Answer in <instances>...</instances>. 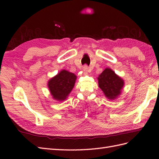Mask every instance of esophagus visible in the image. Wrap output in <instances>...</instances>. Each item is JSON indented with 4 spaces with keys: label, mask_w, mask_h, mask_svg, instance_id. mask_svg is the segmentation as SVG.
Listing matches in <instances>:
<instances>
[{
    "label": "esophagus",
    "mask_w": 159,
    "mask_h": 159,
    "mask_svg": "<svg viewBox=\"0 0 159 159\" xmlns=\"http://www.w3.org/2000/svg\"><path fill=\"white\" fill-rule=\"evenodd\" d=\"M83 72L85 74H87V73H88L89 72V67L87 66H83Z\"/></svg>",
    "instance_id": "obj_1"
}]
</instances>
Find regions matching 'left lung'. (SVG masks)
<instances>
[{
  "mask_svg": "<svg viewBox=\"0 0 159 159\" xmlns=\"http://www.w3.org/2000/svg\"><path fill=\"white\" fill-rule=\"evenodd\" d=\"M98 80L99 87L109 100L117 98L124 85V80L110 68L104 70L99 75Z\"/></svg>",
  "mask_w": 159,
  "mask_h": 159,
  "instance_id": "obj_1",
  "label": "left lung"
}]
</instances>
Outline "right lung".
Segmentation results:
<instances>
[{
    "label": "right lung",
    "mask_w": 159,
    "mask_h": 159,
    "mask_svg": "<svg viewBox=\"0 0 159 159\" xmlns=\"http://www.w3.org/2000/svg\"><path fill=\"white\" fill-rule=\"evenodd\" d=\"M76 79L75 74L65 70L50 79L48 87L53 98L59 101L66 100L72 90Z\"/></svg>",
    "instance_id": "right-lung-1"
}]
</instances>
